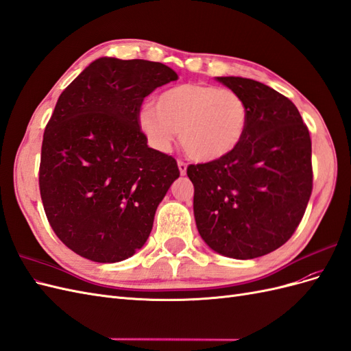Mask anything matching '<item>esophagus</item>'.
Returning a JSON list of instances; mask_svg holds the SVG:
<instances>
[{
  "label": "esophagus",
  "mask_w": 351,
  "mask_h": 351,
  "mask_svg": "<svg viewBox=\"0 0 351 351\" xmlns=\"http://www.w3.org/2000/svg\"><path fill=\"white\" fill-rule=\"evenodd\" d=\"M177 165H178V169H180V174L186 176V173H187V164L183 162V161H178Z\"/></svg>",
  "instance_id": "obj_1"
}]
</instances>
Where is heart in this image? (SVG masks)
Returning <instances> with one entry per match:
<instances>
[{"mask_svg": "<svg viewBox=\"0 0 351 351\" xmlns=\"http://www.w3.org/2000/svg\"><path fill=\"white\" fill-rule=\"evenodd\" d=\"M137 114V125L152 147L167 152L177 133L184 152L199 162L231 154L247 129L249 108L239 93L205 83H184L158 95Z\"/></svg>", "mask_w": 351, "mask_h": 351, "instance_id": "b5f03b06", "label": "heart"}]
</instances>
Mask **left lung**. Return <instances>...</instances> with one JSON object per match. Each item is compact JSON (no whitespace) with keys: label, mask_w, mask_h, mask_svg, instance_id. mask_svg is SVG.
I'll return each mask as SVG.
<instances>
[{"label":"left lung","mask_w":351,"mask_h":351,"mask_svg":"<svg viewBox=\"0 0 351 351\" xmlns=\"http://www.w3.org/2000/svg\"><path fill=\"white\" fill-rule=\"evenodd\" d=\"M249 108L243 141L227 156L190 165L200 237L232 259L281 247L304 215L312 193V142L295 105L261 82L215 77Z\"/></svg>","instance_id":"1"}]
</instances>
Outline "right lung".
<instances>
[{
	"label": "right lung",
	"instance_id": "obj_1",
	"mask_svg": "<svg viewBox=\"0 0 351 351\" xmlns=\"http://www.w3.org/2000/svg\"><path fill=\"white\" fill-rule=\"evenodd\" d=\"M162 62L95 60L62 90L42 141L39 189L57 237L93 262L143 247L158 205L180 177L176 159L147 146L143 98L177 80Z\"/></svg>",
	"mask_w": 351,
	"mask_h": 351
}]
</instances>
